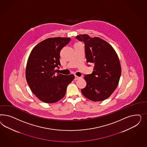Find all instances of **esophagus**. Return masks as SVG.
Wrapping results in <instances>:
<instances>
[{"mask_svg":"<svg viewBox=\"0 0 147 147\" xmlns=\"http://www.w3.org/2000/svg\"><path fill=\"white\" fill-rule=\"evenodd\" d=\"M80 78V77H79V76H75V78H74V80L76 81V80H78V79H79Z\"/></svg>","mask_w":147,"mask_h":147,"instance_id":"1","label":"esophagus"}]
</instances>
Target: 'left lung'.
I'll return each mask as SVG.
<instances>
[{"label": "left lung", "mask_w": 147, "mask_h": 147, "mask_svg": "<svg viewBox=\"0 0 147 147\" xmlns=\"http://www.w3.org/2000/svg\"><path fill=\"white\" fill-rule=\"evenodd\" d=\"M76 38L85 44L87 62L94 65L92 73L84 77L87 84L81 93L93 101L105 100L119 84L121 74L119 57L111 45L100 38L79 34Z\"/></svg>", "instance_id": "obj_1"}]
</instances>
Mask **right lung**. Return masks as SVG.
Instances as JSON below:
<instances>
[{
  "label": "right lung",
  "instance_id": "1",
  "mask_svg": "<svg viewBox=\"0 0 147 147\" xmlns=\"http://www.w3.org/2000/svg\"><path fill=\"white\" fill-rule=\"evenodd\" d=\"M69 38H49L32 50L26 68V79L32 93L41 101L57 102L64 97L67 87L74 76L56 74L61 66L60 53Z\"/></svg>",
  "mask_w": 147,
  "mask_h": 147
}]
</instances>
